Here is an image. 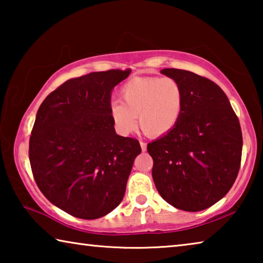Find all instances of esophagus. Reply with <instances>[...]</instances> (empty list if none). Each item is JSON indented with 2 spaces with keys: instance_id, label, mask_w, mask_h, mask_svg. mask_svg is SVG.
Wrapping results in <instances>:
<instances>
[{
  "instance_id": "34e87169",
  "label": "esophagus",
  "mask_w": 263,
  "mask_h": 263,
  "mask_svg": "<svg viewBox=\"0 0 263 263\" xmlns=\"http://www.w3.org/2000/svg\"><path fill=\"white\" fill-rule=\"evenodd\" d=\"M140 147H141V151L142 152H146V149H147V144L144 141H140Z\"/></svg>"
}]
</instances>
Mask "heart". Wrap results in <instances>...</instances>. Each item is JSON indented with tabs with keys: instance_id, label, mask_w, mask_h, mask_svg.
I'll list each match as a JSON object with an SVG mask.
<instances>
[{
	"instance_id": "1",
	"label": "heart",
	"mask_w": 263,
	"mask_h": 263,
	"mask_svg": "<svg viewBox=\"0 0 263 263\" xmlns=\"http://www.w3.org/2000/svg\"><path fill=\"white\" fill-rule=\"evenodd\" d=\"M121 95L123 102H114L110 115L122 135L135 131L139 117L146 135L164 136L174 130L183 114V88L173 78H135L122 87Z\"/></svg>"
}]
</instances>
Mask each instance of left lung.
Listing matches in <instances>:
<instances>
[{"instance_id":"left-lung-1","label":"left lung","mask_w":263,"mask_h":263,"mask_svg":"<svg viewBox=\"0 0 263 263\" xmlns=\"http://www.w3.org/2000/svg\"><path fill=\"white\" fill-rule=\"evenodd\" d=\"M161 73L180 82L184 106L174 130L147 145L154 184L174 208L205 210L237 179L242 151L239 119L211 80L184 69L164 68Z\"/></svg>"}]
</instances>
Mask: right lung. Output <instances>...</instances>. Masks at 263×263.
Masks as SVG:
<instances>
[{
	"label": "right lung",
	"mask_w": 263,
	"mask_h": 263,
	"mask_svg": "<svg viewBox=\"0 0 263 263\" xmlns=\"http://www.w3.org/2000/svg\"><path fill=\"white\" fill-rule=\"evenodd\" d=\"M131 70L111 69L69 79L39 106L29 158L44 196L81 219H97L122 202L141 153L135 138L118 136L111 94Z\"/></svg>",
	"instance_id": "right-lung-1"
}]
</instances>
